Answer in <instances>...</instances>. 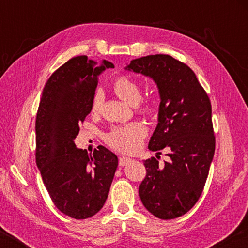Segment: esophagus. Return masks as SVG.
Segmentation results:
<instances>
[{
  "label": "esophagus",
  "instance_id": "1",
  "mask_svg": "<svg viewBox=\"0 0 248 248\" xmlns=\"http://www.w3.org/2000/svg\"><path fill=\"white\" fill-rule=\"evenodd\" d=\"M131 161H132V159L129 158V157H119V166L127 165L128 163H130Z\"/></svg>",
  "mask_w": 248,
  "mask_h": 248
}]
</instances>
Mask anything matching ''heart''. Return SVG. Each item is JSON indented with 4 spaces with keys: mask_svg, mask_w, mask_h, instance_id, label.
I'll use <instances>...</instances> for the list:
<instances>
[{
    "mask_svg": "<svg viewBox=\"0 0 248 248\" xmlns=\"http://www.w3.org/2000/svg\"><path fill=\"white\" fill-rule=\"evenodd\" d=\"M112 91L119 98L124 100L130 105H137L142 98V90L139 84L127 77H119L112 83ZM103 96L100 93H96L92 99L91 111L92 114L97 115L102 110ZM158 105L154 99H148L138 105L137 111L144 116H152L157 111ZM148 133L143 124L139 121H133L127 124L116 125L112 127L106 136L105 142L118 152L132 153L140 148L142 141Z\"/></svg>",
    "mask_w": 248,
    "mask_h": 248,
    "instance_id": "1",
    "label": "heart"
}]
</instances>
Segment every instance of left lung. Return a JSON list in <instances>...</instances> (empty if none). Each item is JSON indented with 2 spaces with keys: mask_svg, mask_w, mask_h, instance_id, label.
Masks as SVG:
<instances>
[{
  "mask_svg": "<svg viewBox=\"0 0 248 248\" xmlns=\"http://www.w3.org/2000/svg\"><path fill=\"white\" fill-rule=\"evenodd\" d=\"M125 69L152 78L161 104L158 124L149 149L166 150L170 159L144 161L139 187L142 203L153 216L176 219L194 207L202 194L216 150L211 102L189 66L169 54L134 59Z\"/></svg>",
  "mask_w": 248,
  "mask_h": 248,
  "instance_id": "8db88e82",
  "label": "left lung"
}]
</instances>
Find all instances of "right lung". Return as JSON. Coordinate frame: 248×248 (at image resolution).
Listing matches in <instances>:
<instances>
[{
  "label": "right lung",
  "instance_id": "add662e5",
  "mask_svg": "<svg viewBox=\"0 0 248 248\" xmlns=\"http://www.w3.org/2000/svg\"><path fill=\"white\" fill-rule=\"evenodd\" d=\"M98 66L86 56L71 58L46 83L36 117V163L53 204L70 217L96 215L106 201L118 158L100 145L90 155L75 146L79 124L91 112Z\"/></svg>",
  "mask_w": 248,
  "mask_h": 248
}]
</instances>
